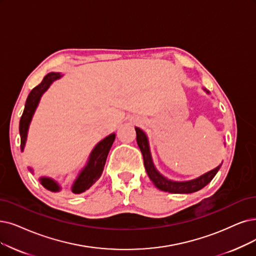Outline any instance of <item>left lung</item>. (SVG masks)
<instances>
[{
	"instance_id": "obj_1",
	"label": "left lung",
	"mask_w": 256,
	"mask_h": 256,
	"mask_svg": "<svg viewBox=\"0 0 256 256\" xmlns=\"http://www.w3.org/2000/svg\"><path fill=\"white\" fill-rule=\"evenodd\" d=\"M136 142L142 151V158H144V165L147 171V174L149 178L153 182V184L162 191L170 192V193H192V192L198 191L206 185H208V184L212 180V178L216 176L218 171L220 168V165L216 169L205 173V174L200 176L198 178L189 180V182H178L168 180L162 174H160V173L156 171V169L154 168V166H153L146 134L138 127H136Z\"/></svg>"
}]
</instances>
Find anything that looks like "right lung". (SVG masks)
Here are the masks:
<instances>
[{"mask_svg": "<svg viewBox=\"0 0 256 256\" xmlns=\"http://www.w3.org/2000/svg\"><path fill=\"white\" fill-rule=\"evenodd\" d=\"M60 78V72H50L42 80V83L34 87L26 100V104L25 108L23 111V114L21 116V120H20V136H21V149H24L25 146V142H26V136H27V130L29 122L32 118L34 112L38 104V100L42 96V94L47 90V88L50 86V84L52 83L54 80H58ZM116 138V134H112L105 138L103 140H100L98 144L94 147L92 150L89 158V160L87 162L86 167L82 170L80 173V176L76 182L74 184L72 187V192L74 193H82L89 189L100 178L102 172L104 170L105 167V162L108 156L109 150L114 144ZM40 184L42 185L50 190V191H58L60 187L58 184L47 178H42L40 180Z\"/></svg>", "mask_w": 256, "mask_h": 256, "instance_id": "obj_1", "label": "right lung"}]
</instances>
